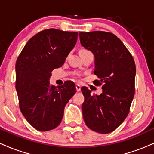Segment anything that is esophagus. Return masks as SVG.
I'll return each mask as SVG.
<instances>
[{"instance_id":"esophagus-1","label":"esophagus","mask_w":154,"mask_h":154,"mask_svg":"<svg viewBox=\"0 0 154 154\" xmlns=\"http://www.w3.org/2000/svg\"><path fill=\"white\" fill-rule=\"evenodd\" d=\"M76 90H77V92L80 91L81 90V85L79 84H76Z\"/></svg>"}]
</instances>
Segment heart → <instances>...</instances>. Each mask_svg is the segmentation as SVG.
Returning <instances> with one entry per match:
<instances>
[{
    "instance_id": "1",
    "label": "heart",
    "mask_w": 154,
    "mask_h": 154,
    "mask_svg": "<svg viewBox=\"0 0 154 154\" xmlns=\"http://www.w3.org/2000/svg\"><path fill=\"white\" fill-rule=\"evenodd\" d=\"M86 51V50H85V49H83V50H82V51Z\"/></svg>"
}]
</instances>
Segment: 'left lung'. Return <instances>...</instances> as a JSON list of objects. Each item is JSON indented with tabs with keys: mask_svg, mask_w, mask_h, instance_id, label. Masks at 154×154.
I'll return each instance as SVG.
<instances>
[{
	"mask_svg": "<svg viewBox=\"0 0 154 154\" xmlns=\"http://www.w3.org/2000/svg\"><path fill=\"white\" fill-rule=\"evenodd\" d=\"M79 38L82 46L95 55L94 74L100 79L93 83L103 89V93L95 95L87 87L81 88L85 97L83 118L89 128L106 134L116 130L130 112L136 64L128 49L112 33L80 32Z\"/></svg>",
	"mask_w": 154,
	"mask_h": 154,
	"instance_id": "obj_1",
	"label": "left lung"
}]
</instances>
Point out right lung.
Wrapping results in <instances>:
<instances>
[{
	"instance_id": "1",
	"label": "right lung",
	"mask_w": 154,
	"mask_h": 154,
	"mask_svg": "<svg viewBox=\"0 0 154 154\" xmlns=\"http://www.w3.org/2000/svg\"><path fill=\"white\" fill-rule=\"evenodd\" d=\"M78 33L45 29L27 42L16 63V89L22 114L37 131H47L60 124L64 109L75 95L72 81L56 88L51 72L64 64L75 46Z\"/></svg>"
}]
</instances>
